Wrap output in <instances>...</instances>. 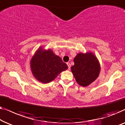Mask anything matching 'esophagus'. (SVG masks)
Wrapping results in <instances>:
<instances>
[{"label":"esophagus","mask_w":125,"mask_h":125,"mask_svg":"<svg viewBox=\"0 0 125 125\" xmlns=\"http://www.w3.org/2000/svg\"><path fill=\"white\" fill-rule=\"evenodd\" d=\"M67 66H68V69H70V67H71V64H70V63L69 62H68V63H67Z\"/></svg>","instance_id":"1"}]
</instances>
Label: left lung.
Masks as SVG:
<instances>
[{"label": "left lung", "instance_id": "left-lung-1", "mask_svg": "<svg viewBox=\"0 0 125 125\" xmlns=\"http://www.w3.org/2000/svg\"><path fill=\"white\" fill-rule=\"evenodd\" d=\"M74 65L71 67L76 82L87 87L94 82L100 72V64L97 57L91 52L77 54L73 59Z\"/></svg>", "mask_w": 125, "mask_h": 125}]
</instances>
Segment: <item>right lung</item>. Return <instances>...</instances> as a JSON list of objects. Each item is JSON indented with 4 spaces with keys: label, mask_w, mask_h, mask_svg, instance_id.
Masks as SVG:
<instances>
[{
    "label": "right lung",
    "mask_w": 125,
    "mask_h": 125,
    "mask_svg": "<svg viewBox=\"0 0 125 125\" xmlns=\"http://www.w3.org/2000/svg\"><path fill=\"white\" fill-rule=\"evenodd\" d=\"M31 73L35 78L42 83H48L57 78L61 72L68 68L66 63L51 49L46 50L41 46L30 62Z\"/></svg>",
    "instance_id": "add662e5"
}]
</instances>
